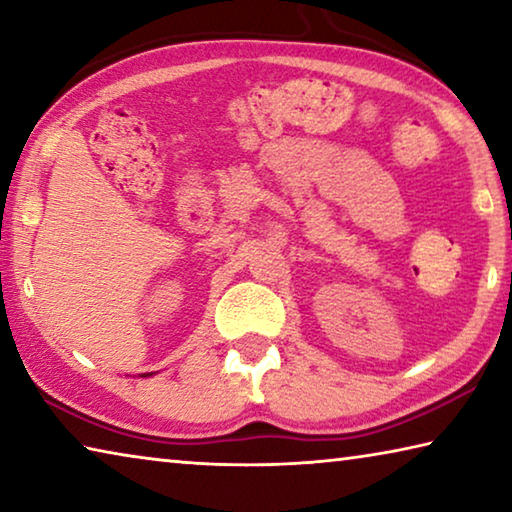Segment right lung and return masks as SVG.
I'll list each match as a JSON object with an SVG mask.
<instances>
[{
	"label": "right lung",
	"mask_w": 512,
	"mask_h": 512,
	"mask_svg": "<svg viewBox=\"0 0 512 512\" xmlns=\"http://www.w3.org/2000/svg\"><path fill=\"white\" fill-rule=\"evenodd\" d=\"M153 375V372H144V375H140V377H151Z\"/></svg>",
	"instance_id": "1"
}]
</instances>
